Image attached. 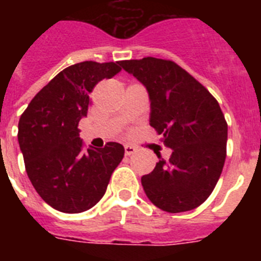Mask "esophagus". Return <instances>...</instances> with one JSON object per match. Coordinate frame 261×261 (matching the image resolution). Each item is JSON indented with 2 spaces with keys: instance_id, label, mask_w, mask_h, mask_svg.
I'll return each mask as SVG.
<instances>
[{
  "instance_id": "obj_1",
  "label": "esophagus",
  "mask_w": 261,
  "mask_h": 261,
  "mask_svg": "<svg viewBox=\"0 0 261 261\" xmlns=\"http://www.w3.org/2000/svg\"><path fill=\"white\" fill-rule=\"evenodd\" d=\"M125 155H133L136 153V147L130 146V145H125Z\"/></svg>"
}]
</instances>
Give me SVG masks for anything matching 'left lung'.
I'll use <instances>...</instances> for the list:
<instances>
[{
    "label": "left lung",
    "mask_w": 261,
    "mask_h": 261,
    "mask_svg": "<svg viewBox=\"0 0 261 261\" xmlns=\"http://www.w3.org/2000/svg\"><path fill=\"white\" fill-rule=\"evenodd\" d=\"M150 98V125L171 147L168 159L141 177L151 202L168 213L197 208L213 192L226 159L227 123L206 87L171 60L120 61Z\"/></svg>",
    "instance_id": "left-lung-1"
}]
</instances>
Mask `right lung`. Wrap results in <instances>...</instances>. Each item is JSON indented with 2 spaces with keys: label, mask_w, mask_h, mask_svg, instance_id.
<instances>
[{
  "label": "right lung",
  "mask_w": 261,
  "mask_h": 261,
  "mask_svg": "<svg viewBox=\"0 0 261 261\" xmlns=\"http://www.w3.org/2000/svg\"><path fill=\"white\" fill-rule=\"evenodd\" d=\"M119 65L120 61H84L68 66L34 96L20 116L18 141L29 179L56 211L81 213L93 208L123 159V145L86 147L78 129L95 85L116 75Z\"/></svg>",
  "instance_id": "right-lung-1"
}]
</instances>
